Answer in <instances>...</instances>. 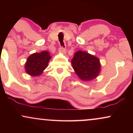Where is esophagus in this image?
Wrapping results in <instances>:
<instances>
[{"label":"esophagus","instance_id":"34e87169","mask_svg":"<svg viewBox=\"0 0 133 133\" xmlns=\"http://www.w3.org/2000/svg\"><path fill=\"white\" fill-rule=\"evenodd\" d=\"M59 52L61 54H65V52H66V51H65V49L63 47H60L59 49Z\"/></svg>","mask_w":133,"mask_h":133}]
</instances>
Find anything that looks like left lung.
I'll return each instance as SVG.
<instances>
[{
    "instance_id": "8db88e82",
    "label": "left lung",
    "mask_w": 133,
    "mask_h": 133,
    "mask_svg": "<svg viewBox=\"0 0 133 133\" xmlns=\"http://www.w3.org/2000/svg\"><path fill=\"white\" fill-rule=\"evenodd\" d=\"M71 64L76 74L84 81L96 78L101 71L99 59L84 51L76 52Z\"/></svg>"
}]
</instances>
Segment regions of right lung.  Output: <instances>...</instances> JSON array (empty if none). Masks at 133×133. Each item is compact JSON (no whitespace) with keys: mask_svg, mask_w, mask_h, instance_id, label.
<instances>
[{"mask_svg":"<svg viewBox=\"0 0 133 133\" xmlns=\"http://www.w3.org/2000/svg\"><path fill=\"white\" fill-rule=\"evenodd\" d=\"M51 58V55L47 51L34 53L27 58L25 65V71L31 76L41 75L48 65Z\"/></svg>","mask_w":133,"mask_h":133,"instance_id":"right-lung-1","label":"right lung"}]
</instances>
